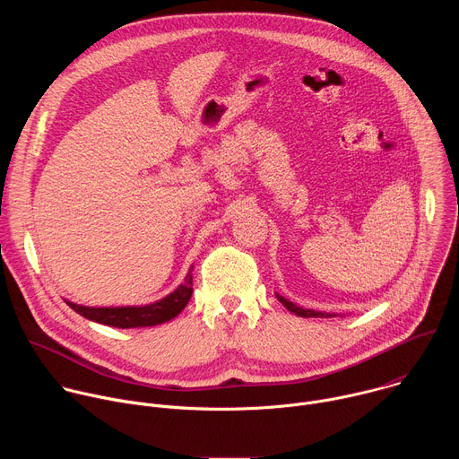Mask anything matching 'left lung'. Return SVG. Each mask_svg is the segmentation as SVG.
Returning <instances> with one entry per match:
<instances>
[{
  "label": "left lung",
  "instance_id": "obj_1",
  "mask_svg": "<svg viewBox=\"0 0 459 459\" xmlns=\"http://www.w3.org/2000/svg\"><path fill=\"white\" fill-rule=\"evenodd\" d=\"M278 299H280V303L287 308V310H290V312H294L296 316H301V317H333V314H325V312H317V310H310V308H301V307H298V305H294L292 301H289V299H285L283 296H276Z\"/></svg>",
  "mask_w": 459,
  "mask_h": 459
}]
</instances>
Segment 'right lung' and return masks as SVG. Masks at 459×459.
Here are the masks:
<instances>
[{
  "instance_id": "right-lung-1",
  "label": "right lung",
  "mask_w": 459,
  "mask_h": 459,
  "mask_svg": "<svg viewBox=\"0 0 459 459\" xmlns=\"http://www.w3.org/2000/svg\"><path fill=\"white\" fill-rule=\"evenodd\" d=\"M192 296V267L185 278V283L179 285L172 294L167 298L145 305V307H83L67 301V305L76 310L80 316L117 326V329H136V326H154L176 317L188 303Z\"/></svg>"
}]
</instances>
